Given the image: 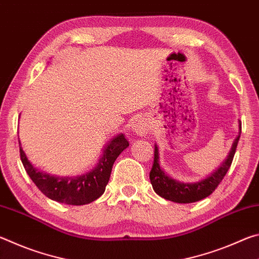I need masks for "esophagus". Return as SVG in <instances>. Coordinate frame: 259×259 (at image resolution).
Instances as JSON below:
<instances>
[{
    "label": "esophagus",
    "mask_w": 259,
    "mask_h": 259,
    "mask_svg": "<svg viewBox=\"0 0 259 259\" xmlns=\"http://www.w3.org/2000/svg\"><path fill=\"white\" fill-rule=\"evenodd\" d=\"M131 129H133L135 134L142 136L148 133V130H150V124H148V122L146 121V119H144V117H136V119H134V121L131 122Z\"/></svg>",
    "instance_id": "34e87169"
}]
</instances>
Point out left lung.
Listing matches in <instances>:
<instances>
[{
    "label": "left lung",
    "mask_w": 259,
    "mask_h": 259,
    "mask_svg": "<svg viewBox=\"0 0 259 259\" xmlns=\"http://www.w3.org/2000/svg\"><path fill=\"white\" fill-rule=\"evenodd\" d=\"M239 139L240 135L234 140L233 146L231 148L227 159L225 160L224 163L219 166L216 171L210 175L209 177L203 179V181L193 184L179 183L177 181H175L171 177H169L166 174H164L159 163V150H157V146L155 145L154 162H153L150 172V179L153 190H154L156 194H159L161 198L169 201H174V202L177 203H192L207 198V196H209L214 190H216L217 186L223 181V178L225 177L226 172L229 171L232 161H233Z\"/></svg>",
    "instance_id": "1"
}]
</instances>
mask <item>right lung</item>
Instances as JSON below:
<instances>
[{"label":"right lung","instance_id":"obj_1","mask_svg":"<svg viewBox=\"0 0 259 259\" xmlns=\"http://www.w3.org/2000/svg\"><path fill=\"white\" fill-rule=\"evenodd\" d=\"M128 146L129 142L124 136L117 135L108 143L97 165L91 171L77 177H56L40 172L30 164L21 147L19 153L26 172L43 194L57 202L82 205L102 196L111 177L114 162Z\"/></svg>","mask_w":259,"mask_h":259}]
</instances>
